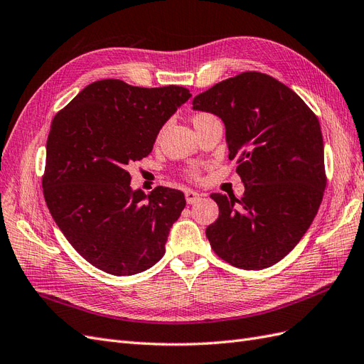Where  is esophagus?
I'll list each match as a JSON object with an SVG mask.
<instances>
[{
  "label": "esophagus",
  "mask_w": 364,
  "mask_h": 364,
  "mask_svg": "<svg viewBox=\"0 0 364 364\" xmlns=\"http://www.w3.org/2000/svg\"><path fill=\"white\" fill-rule=\"evenodd\" d=\"M185 199L188 205H194L200 200V194L194 190H185Z\"/></svg>",
  "instance_id": "obj_1"
}]
</instances>
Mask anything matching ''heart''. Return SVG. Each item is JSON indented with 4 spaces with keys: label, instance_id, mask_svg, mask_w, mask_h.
Returning <instances> with one entry per match:
<instances>
[{
    "label": "heart",
    "instance_id": "1",
    "mask_svg": "<svg viewBox=\"0 0 364 364\" xmlns=\"http://www.w3.org/2000/svg\"><path fill=\"white\" fill-rule=\"evenodd\" d=\"M202 117H206V114H199V115H196V117H194V119H199V118H202ZM190 176H191V178H196V176H197V170H196V168L190 170Z\"/></svg>",
    "mask_w": 364,
    "mask_h": 364
}]
</instances>
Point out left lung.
<instances>
[{"label":"left lung","instance_id":"1","mask_svg":"<svg viewBox=\"0 0 364 364\" xmlns=\"http://www.w3.org/2000/svg\"><path fill=\"white\" fill-rule=\"evenodd\" d=\"M196 111L222 118L229 159L245 194H211L218 218L206 228L217 255L235 267L261 270L301 241L326 186L323 138L314 112L289 86L247 71L196 95Z\"/></svg>","mask_w":364,"mask_h":364}]
</instances>
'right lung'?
Segmentation results:
<instances>
[{
	"instance_id": "obj_1",
	"label": "right lung",
	"mask_w": 364,
	"mask_h": 364,
	"mask_svg": "<svg viewBox=\"0 0 364 364\" xmlns=\"http://www.w3.org/2000/svg\"><path fill=\"white\" fill-rule=\"evenodd\" d=\"M190 97L182 86L106 79L87 85L54 117L43 197L65 238L94 267L129 277L164 257L183 193L134 191L126 168L149 155L161 127Z\"/></svg>"
}]
</instances>
